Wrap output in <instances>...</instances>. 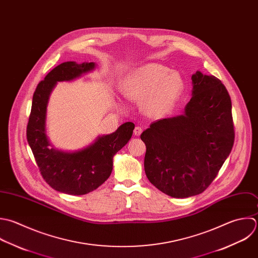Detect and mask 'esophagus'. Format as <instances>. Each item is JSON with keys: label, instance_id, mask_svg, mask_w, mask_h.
<instances>
[{"label": "esophagus", "instance_id": "obj_1", "mask_svg": "<svg viewBox=\"0 0 258 258\" xmlns=\"http://www.w3.org/2000/svg\"><path fill=\"white\" fill-rule=\"evenodd\" d=\"M143 133V128L141 127V126H136L135 127V131H134V134H135V136H141V134Z\"/></svg>", "mask_w": 258, "mask_h": 258}]
</instances>
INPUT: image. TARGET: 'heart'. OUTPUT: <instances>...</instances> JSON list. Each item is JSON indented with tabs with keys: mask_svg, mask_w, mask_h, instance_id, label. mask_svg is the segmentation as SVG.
I'll return each instance as SVG.
<instances>
[{
	"mask_svg": "<svg viewBox=\"0 0 258 258\" xmlns=\"http://www.w3.org/2000/svg\"><path fill=\"white\" fill-rule=\"evenodd\" d=\"M184 89V81L176 71L161 64H148L138 69L123 88L130 100H143L145 111L152 116L166 114L172 109Z\"/></svg>",
	"mask_w": 258,
	"mask_h": 258,
	"instance_id": "heart-1",
	"label": "heart"
}]
</instances>
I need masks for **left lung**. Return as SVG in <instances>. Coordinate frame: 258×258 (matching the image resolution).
Listing matches in <instances>:
<instances>
[{
  "label": "left lung",
  "mask_w": 258,
  "mask_h": 258,
  "mask_svg": "<svg viewBox=\"0 0 258 258\" xmlns=\"http://www.w3.org/2000/svg\"><path fill=\"white\" fill-rule=\"evenodd\" d=\"M192 85L183 114L157 120L141 135L149 181L174 198L204 192L234 143L231 98L224 84L197 71Z\"/></svg>",
  "instance_id": "1"
}]
</instances>
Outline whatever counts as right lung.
Masks as SVG:
<instances>
[{
	"label": "right lung",
	"instance_id": "add662e5",
	"mask_svg": "<svg viewBox=\"0 0 258 258\" xmlns=\"http://www.w3.org/2000/svg\"><path fill=\"white\" fill-rule=\"evenodd\" d=\"M94 68V62L61 63L39 82L33 95L27 125L28 144L46 183L68 195H84L102 185L111 174L113 156L127 144L135 128L133 122H124L114 133L100 136L76 152H63L50 144L46 114L52 90L57 82L71 81Z\"/></svg>",
	"mask_w": 258,
	"mask_h": 258
}]
</instances>
